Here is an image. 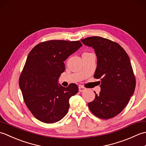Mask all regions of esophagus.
I'll return each mask as SVG.
<instances>
[{
	"label": "esophagus",
	"instance_id": "1",
	"mask_svg": "<svg viewBox=\"0 0 146 146\" xmlns=\"http://www.w3.org/2000/svg\"><path fill=\"white\" fill-rule=\"evenodd\" d=\"M86 90V88L84 87V86H79V92H84Z\"/></svg>",
	"mask_w": 146,
	"mask_h": 146
}]
</instances>
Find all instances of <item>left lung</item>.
<instances>
[{
    "label": "left lung",
    "mask_w": 146,
    "mask_h": 146,
    "mask_svg": "<svg viewBox=\"0 0 146 146\" xmlns=\"http://www.w3.org/2000/svg\"><path fill=\"white\" fill-rule=\"evenodd\" d=\"M83 44L95 49L97 66L94 78L100 79L101 90L88 104L90 110L102 119L117 115L134 94L135 79L125 51L117 42L99 36L83 39Z\"/></svg>",
    "instance_id": "1"
}]
</instances>
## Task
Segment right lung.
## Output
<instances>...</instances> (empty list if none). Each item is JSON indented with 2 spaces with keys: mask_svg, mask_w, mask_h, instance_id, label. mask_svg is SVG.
Returning <instances> with one entry per match:
<instances>
[{
  "mask_svg": "<svg viewBox=\"0 0 146 146\" xmlns=\"http://www.w3.org/2000/svg\"><path fill=\"white\" fill-rule=\"evenodd\" d=\"M82 46L79 41L51 40L30 51L19 84L24 102L37 119L52 123L68 113L70 98L78 92V87L75 83L63 87L58 79L65 70L64 61Z\"/></svg>",
  "mask_w": 146,
  "mask_h": 146,
  "instance_id": "right-lung-1",
  "label": "right lung"
}]
</instances>
